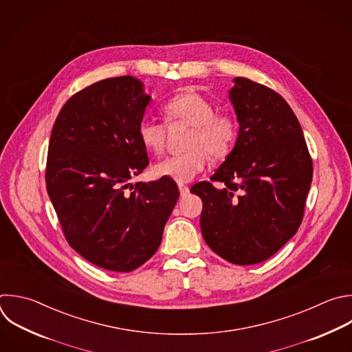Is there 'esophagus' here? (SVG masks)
Listing matches in <instances>:
<instances>
[{
	"label": "esophagus",
	"instance_id": "34e87169",
	"mask_svg": "<svg viewBox=\"0 0 352 352\" xmlns=\"http://www.w3.org/2000/svg\"><path fill=\"white\" fill-rule=\"evenodd\" d=\"M178 189H179V193H181V197H185L188 193H189V188L184 184H179L178 185Z\"/></svg>",
	"mask_w": 352,
	"mask_h": 352
}]
</instances>
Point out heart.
I'll return each mask as SVG.
<instances>
[{"instance_id":"heart-1","label":"heart","mask_w":352,"mask_h":352,"mask_svg":"<svg viewBox=\"0 0 352 352\" xmlns=\"http://www.w3.org/2000/svg\"><path fill=\"white\" fill-rule=\"evenodd\" d=\"M163 114L168 124L185 123L192 126L185 148L188 151L170 156L153 167L156 175L175 182H189L210 163V155L225 159L235 146L238 122L226 111H215V104L195 91L173 96L164 106ZM141 144L152 153L162 155L166 148V126L144 119L138 126Z\"/></svg>"}]
</instances>
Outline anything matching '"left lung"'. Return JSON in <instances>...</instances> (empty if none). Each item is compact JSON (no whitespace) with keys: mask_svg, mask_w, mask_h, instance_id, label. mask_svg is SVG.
<instances>
[{"mask_svg":"<svg viewBox=\"0 0 352 352\" xmlns=\"http://www.w3.org/2000/svg\"><path fill=\"white\" fill-rule=\"evenodd\" d=\"M229 98L241 124L236 145L211 182L190 188L203 201L201 235L236 265L272 257L301 225L312 159L289 103L274 89L236 77Z\"/></svg>","mask_w":352,"mask_h":352,"instance_id":"8db88e82","label":"left lung"}]
</instances>
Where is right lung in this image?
I'll return each instance as SVG.
<instances>
[{"mask_svg": "<svg viewBox=\"0 0 352 352\" xmlns=\"http://www.w3.org/2000/svg\"><path fill=\"white\" fill-rule=\"evenodd\" d=\"M151 96L133 76L98 81L59 111L45 182L67 243L87 261L131 272L159 249L179 197L171 178L129 184L149 164L138 126Z\"/></svg>", "mask_w": 352, "mask_h": 352, "instance_id": "1", "label": "right lung"}]
</instances>
